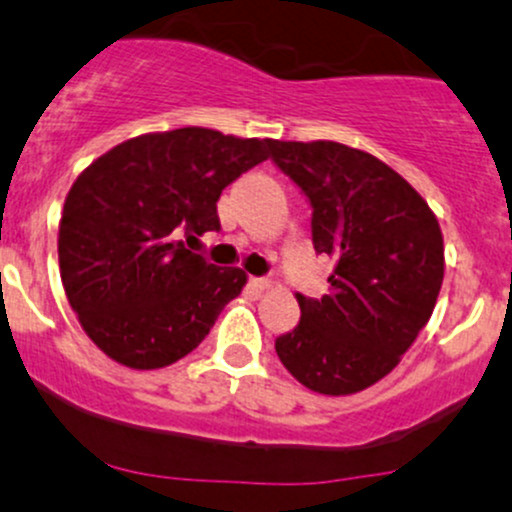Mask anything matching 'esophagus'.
Masks as SVG:
<instances>
[{"instance_id":"1","label":"esophagus","mask_w":512,"mask_h":512,"mask_svg":"<svg viewBox=\"0 0 512 512\" xmlns=\"http://www.w3.org/2000/svg\"><path fill=\"white\" fill-rule=\"evenodd\" d=\"M247 287L252 289V292H265L267 287H270V279H265V277H250L247 279Z\"/></svg>"}]
</instances>
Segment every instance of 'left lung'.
<instances>
[{"mask_svg":"<svg viewBox=\"0 0 512 512\" xmlns=\"http://www.w3.org/2000/svg\"><path fill=\"white\" fill-rule=\"evenodd\" d=\"M270 159L311 206L316 255L336 270L321 299L274 341L284 368L321 395L385 378L427 326L444 279V240L427 201L397 171L338 142L267 139Z\"/></svg>","mask_w":512,"mask_h":512,"instance_id":"left-lung-1","label":"left lung"}]
</instances>
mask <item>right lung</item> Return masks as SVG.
Here are the masks:
<instances>
[{
	"label": "right lung",
	"instance_id": "obj_1",
	"mask_svg": "<svg viewBox=\"0 0 512 512\" xmlns=\"http://www.w3.org/2000/svg\"><path fill=\"white\" fill-rule=\"evenodd\" d=\"M267 139L184 127L117 144L75 179L58 225L66 297L95 346L134 370L198 348L240 294L238 267L211 265L186 238L218 233L225 186L262 164Z\"/></svg>",
	"mask_w": 512,
	"mask_h": 512
}]
</instances>
